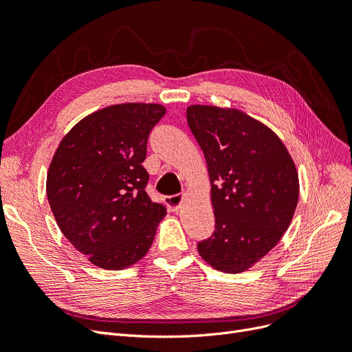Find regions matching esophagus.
Segmentation results:
<instances>
[{"mask_svg": "<svg viewBox=\"0 0 352 352\" xmlns=\"http://www.w3.org/2000/svg\"><path fill=\"white\" fill-rule=\"evenodd\" d=\"M180 202H182V195H172L166 198V204L170 211H177L180 207Z\"/></svg>", "mask_w": 352, "mask_h": 352, "instance_id": "obj_1", "label": "esophagus"}]
</instances>
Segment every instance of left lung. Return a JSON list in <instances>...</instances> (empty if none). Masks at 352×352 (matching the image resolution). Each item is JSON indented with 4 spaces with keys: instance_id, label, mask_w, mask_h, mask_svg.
<instances>
[{
    "instance_id": "left-lung-1",
    "label": "left lung",
    "mask_w": 352,
    "mask_h": 352,
    "mask_svg": "<svg viewBox=\"0 0 352 352\" xmlns=\"http://www.w3.org/2000/svg\"><path fill=\"white\" fill-rule=\"evenodd\" d=\"M186 120L206 157L216 217L198 252L216 270L245 272L291 225L300 195L294 160L278 135L239 110L190 105Z\"/></svg>"
}]
</instances>
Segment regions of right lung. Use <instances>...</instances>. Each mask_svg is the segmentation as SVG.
Wrapping results in <instances>:
<instances>
[{"instance_id":"1","label":"right lung","mask_w":352,"mask_h":352,"mask_svg":"<svg viewBox=\"0 0 352 352\" xmlns=\"http://www.w3.org/2000/svg\"><path fill=\"white\" fill-rule=\"evenodd\" d=\"M166 114L160 104L127 102L95 111L63 138L47 175L57 225L88 260L107 270L140 261L166 207L145 192L148 136Z\"/></svg>"}]
</instances>
